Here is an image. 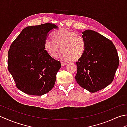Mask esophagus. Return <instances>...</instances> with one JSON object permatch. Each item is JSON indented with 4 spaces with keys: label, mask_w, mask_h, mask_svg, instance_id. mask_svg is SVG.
<instances>
[{
    "label": "esophagus",
    "mask_w": 127,
    "mask_h": 127,
    "mask_svg": "<svg viewBox=\"0 0 127 127\" xmlns=\"http://www.w3.org/2000/svg\"><path fill=\"white\" fill-rule=\"evenodd\" d=\"M66 64H67V63H66V62H61V65H62V66L65 65Z\"/></svg>",
    "instance_id": "34e87169"
}]
</instances>
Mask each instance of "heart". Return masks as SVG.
I'll use <instances>...</instances> for the list:
<instances>
[{"mask_svg": "<svg viewBox=\"0 0 127 127\" xmlns=\"http://www.w3.org/2000/svg\"><path fill=\"white\" fill-rule=\"evenodd\" d=\"M52 39L47 38L44 48L51 57L55 58L59 50L62 56L69 61H75L82 57L86 50V42L83 36L74 32L61 29L54 32Z\"/></svg>", "mask_w": 127, "mask_h": 127, "instance_id": "b5f03b06", "label": "heart"}]
</instances>
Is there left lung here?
Listing matches in <instances>:
<instances>
[{"mask_svg":"<svg viewBox=\"0 0 127 127\" xmlns=\"http://www.w3.org/2000/svg\"><path fill=\"white\" fill-rule=\"evenodd\" d=\"M82 36L85 40L86 50L76 62L75 78L81 87L94 93L107 87L114 80L119 58L112 42L102 35L86 30Z\"/></svg>","mask_w":127,"mask_h":127,"instance_id":"obj_1","label":"left lung"}]
</instances>
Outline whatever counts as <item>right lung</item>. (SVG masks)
Returning <instances> with one entry per match:
<instances>
[{"label": "right lung", "instance_id": "obj_1", "mask_svg": "<svg viewBox=\"0 0 127 127\" xmlns=\"http://www.w3.org/2000/svg\"><path fill=\"white\" fill-rule=\"evenodd\" d=\"M52 23L27 27L12 42L8 52V70L16 87L29 95H42L55 86L61 62L48 55L44 42Z\"/></svg>", "mask_w": 127, "mask_h": 127}]
</instances>
